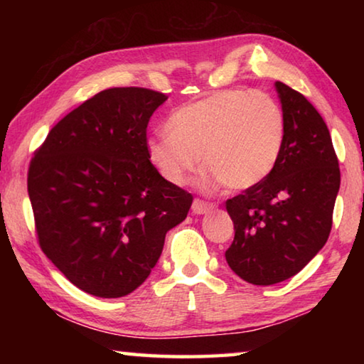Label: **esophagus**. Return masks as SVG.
Wrapping results in <instances>:
<instances>
[{
	"label": "esophagus",
	"instance_id": "obj_1",
	"mask_svg": "<svg viewBox=\"0 0 364 364\" xmlns=\"http://www.w3.org/2000/svg\"><path fill=\"white\" fill-rule=\"evenodd\" d=\"M213 208H215V204H212V202H207L202 199H194V202H193V213H197V215L207 213V212L213 210Z\"/></svg>",
	"mask_w": 364,
	"mask_h": 364
}]
</instances>
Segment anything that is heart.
I'll return each instance as SVG.
<instances>
[{"label":"heart","instance_id":"1","mask_svg":"<svg viewBox=\"0 0 364 364\" xmlns=\"http://www.w3.org/2000/svg\"><path fill=\"white\" fill-rule=\"evenodd\" d=\"M167 132L147 141V157L164 180L181 186L202 159L205 186L223 183L244 191L274 170L284 146L286 117L267 93L223 90L173 110Z\"/></svg>","mask_w":364,"mask_h":364}]
</instances>
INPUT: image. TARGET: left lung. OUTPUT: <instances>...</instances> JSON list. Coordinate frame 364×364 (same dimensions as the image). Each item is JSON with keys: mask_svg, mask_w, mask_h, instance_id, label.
Wrapping results in <instances>:
<instances>
[{"mask_svg": "<svg viewBox=\"0 0 364 364\" xmlns=\"http://www.w3.org/2000/svg\"><path fill=\"white\" fill-rule=\"evenodd\" d=\"M286 138L267 180L226 200L234 241L226 262L239 278L271 286L297 274L328 241L341 170L328 127L306 97L276 82Z\"/></svg>", "mask_w": 364, "mask_h": 364, "instance_id": "1", "label": "left lung"}]
</instances>
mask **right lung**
I'll return each instance as SVG.
<instances>
[{
  "instance_id": "obj_1",
  "label": "right lung",
  "mask_w": 364,
  "mask_h": 364,
  "mask_svg": "<svg viewBox=\"0 0 364 364\" xmlns=\"http://www.w3.org/2000/svg\"><path fill=\"white\" fill-rule=\"evenodd\" d=\"M167 97L138 86L104 90L58 122L30 160L40 247L96 297H123L143 284L165 234L193 204L147 157V123Z\"/></svg>"
}]
</instances>
